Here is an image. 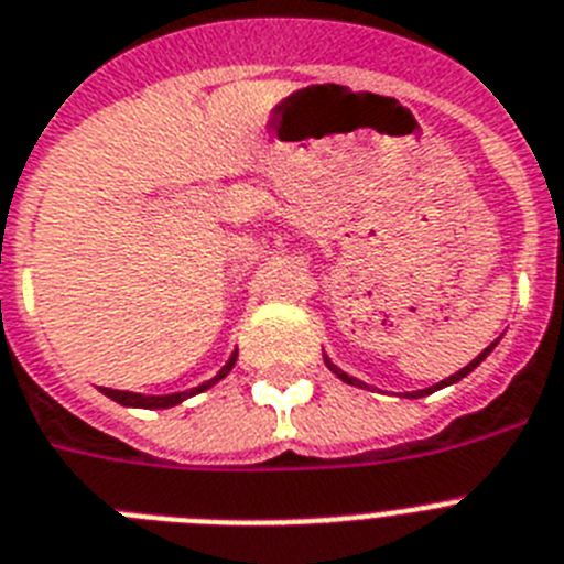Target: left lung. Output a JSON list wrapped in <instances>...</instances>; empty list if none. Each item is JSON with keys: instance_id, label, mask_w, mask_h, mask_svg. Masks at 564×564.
Listing matches in <instances>:
<instances>
[{"instance_id": "left-lung-1", "label": "left lung", "mask_w": 564, "mask_h": 564, "mask_svg": "<svg viewBox=\"0 0 564 564\" xmlns=\"http://www.w3.org/2000/svg\"><path fill=\"white\" fill-rule=\"evenodd\" d=\"M497 341H499V339H497ZM497 341H490L488 348H485V350H482V354L476 356L474 362H468V365H465V368H462V370H456L454 377H447V379H442V382L431 384V388H425V391H411V393H405V397H408V399H420V397H427V393H433V391H440V388H447V384H454V382H459V379H465V377H468V373H470V370H474V368H479V365H482V362H485V356H488V354H490V350L497 348ZM325 365H328V368H330V370H334V373H336V377H339V379H341V382H348V384H356V388H368V384H365V382H362V379H356V377H350V373H345V370H341V368H336V365H334V362H330L328 356H325Z\"/></svg>"}]
</instances>
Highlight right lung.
Masks as SVG:
<instances>
[{
  "instance_id": "obj_1",
  "label": "right lung",
  "mask_w": 564,
  "mask_h": 564,
  "mask_svg": "<svg viewBox=\"0 0 564 564\" xmlns=\"http://www.w3.org/2000/svg\"><path fill=\"white\" fill-rule=\"evenodd\" d=\"M236 350L230 354L228 362L223 365V370L216 373L214 379H208V382L196 384V388H187V391H180V393H162V397H151V393H133V391H113V388H102V393L108 399H113V402H119V405L124 408H144V411H159V408H173V405H182L185 399L196 397V393L208 391V388H214L219 379H225L230 373V368L236 365Z\"/></svg>"
}]
</instances>
